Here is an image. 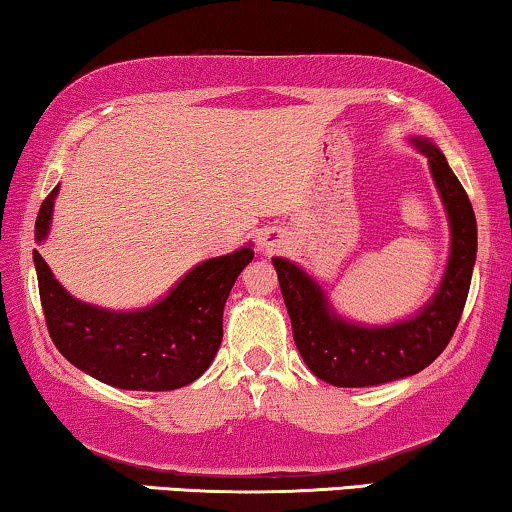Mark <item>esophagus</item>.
Masks as SVG:
<instances>
[{
	"label": "esophagus",
	"mask_w": 512,
	"mask_h": 512,
	"mask_svg": "<svg viewBox=\"0 0 512 512\" xmlns=\"http://www.w3.org/2000/svg\"><path fill=\"white\" fill-rule=\"evenodd\" d=\"M258 244H261L263 251H268V254H272V251H277L284 244L282 230H277V228L263 230L261 237H258Z\"/></svg>",
	"instance_id": "34e87169"
}]
</instances>
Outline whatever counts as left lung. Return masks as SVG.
I'll return each mask as SVG.
<instances>
[{
  "instance_id": "left-lung-1",
  "label": "left lung",
  "mask_w": 512,
  "mask_h": 512,
  "mask_svg": "<svg viewBox=\"0 0 512 512\" xmlns=\"http://www.w3.org/2000/svg\"><path fill=\"white\" fill-rule=\"evenodd\" d=\"M410 142L429 158L452 233L445 275L415 317L389 326L354 324L333 310L317 279L286 258H272L298 352L333 387H373L419 373L447 347L464 312L478 251L471 200L436 144L424 137Z\"/></svg>"
}]
</instances>
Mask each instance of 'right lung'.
<instances>
[{
    "mask_svg": "<svg viewBox=\"0 0 512 512\" xmlns=\"http://www.w3.org/2000/svg\"><path fill=\"white\" fill-rule=\"evenodd\" d=\"M58 188L41 202L37 242L51 230ZM32 256L48 333L69 363L118 389L172 391L198 380L214 361L223 338V307L254 249L247 244L207 258L158 303L130 312L81 303L62 289L37 249Z\"/></svg>",
    "mask_w": 512,
    "mask_h": 512,
    "instance_id": "add662e5",
    "label": "right lung"
}]
</instances>
